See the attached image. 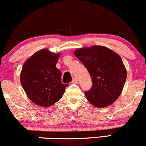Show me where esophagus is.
<instances>
[{"mask_svg":"<svg viewBox=\"0 0 146 146\" xmlns=\"http://www.w3.org/2000/svg\"><path fill=\"white\" fill-rule=\"evenodd\" d=\"M72 83H78V79L76 78H74L72 79Z\"/></svg>","mask_w":146,"mask_h":146,"instance_id":"34e87169","label":"esophagus"}]
</instances>
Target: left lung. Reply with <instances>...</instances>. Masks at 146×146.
Segmentation results:
<instances>
[{
    "label": "left lung",
    "instance_id": "1",
    "mask_svg": "<svg viewBox=\"0 0 146 146\" xmlns=\"http://www.w3.org/2000/svg\"><path fill=\"white\" fill-rule=\"evenodd\" d=\"M74 55L90 74L92 87L85 92L88 101L101 108L112 104L120 96L127 77L120 56L101 45L77 49Z\"/></svg>",
    "mask_w": 146,
    "mask_h": 146
}]
</instances>
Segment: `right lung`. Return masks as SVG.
<instances>
[{"label": "right lung", "mask_w": 146, "mask_h": 146, "mask_svg": "<svg viewBox=\"0 0 146 146\" xmlns=\"http://www.w3.org/2000/svg\"><path fill=\"white\" fill-rule=\"evenodd\" d=\"M59 54L42 49L25 62L20 80L26 94L32 102L49 107L59 101L68 84L61 83V72L56 64Z\"/></svg>", "instance_id": "obj_1"}]
</instances>
